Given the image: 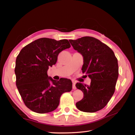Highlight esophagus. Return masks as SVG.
<instances>
[{
  "instance_id": "34e87169",
  "label": "esophagus",
  "mask_w": 135,
  "mask_h": 135,
  "mask_svg": "<svg viewBox=\"0 0 135 135\" xmlns=\"http://www.w3.org/2000/svg\"><path fill=\"white\" fill-rule=\"evenodd\" d=\"M73 89H76V83L75 81H73Z\"/></svg>"
}]
</instances>
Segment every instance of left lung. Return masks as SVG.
Instances as JSON below:
<instances>
[{
  "label": "left lung",
  "instance_id": "left-lung-1",
  "mask_svg": "<svg viewBox=\"0 0 135 135\" xmlns=\"http://www.w3.org/2000/svg\"><path fill=\"white\" fill-rule=\"evenodd\" d=\"M69 42L83 55L82 72L91 79L89 86L76 84L84 93L83 99L76 105L86 113L99 111L107 105L115 92L118 77L117 59L110 47L95 37L85 36Z\"/></svg>",
  "mask_w": 135,
  "mask_h": 135
}]
</instances>
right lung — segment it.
Masks as SVG:
<instances>
[{
	"label": "right lung",
	"instance_id": "obj_1",
	"mask_svg": "<svg viewBox=\"0 0 135 135\" xmlns=\"http://www.w3.org/2000/svg\"><path fill=\"white\" fill-rule=\"evenodd\" d=\"M70 47L67 39L40 38L26 45L18 54L16 85L24 104L31 111L40 114L54 111L62 93L71 90V80H55L47 73L49 67L56 64L58 54Z\"/></svg>",
	"mask_w": 135,
	"mask_h": 135
}]
</instances>
